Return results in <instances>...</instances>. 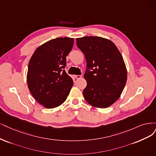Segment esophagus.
<instances>
[{"label": "esophagus", "instance_id": "obj_1", "mask_svg": "<svg viewBox=\"0 0 156 156\" xmlns=\"http://www.w3.org/2000/svg\"><path fill=\"white\" fill-rule=\"evenodd\" d=\"M74 76L75 78H76V79H80L82 77V75H74Z\"/></svg>", "mask_w": 156, "mask_h": 156}]
</instances>
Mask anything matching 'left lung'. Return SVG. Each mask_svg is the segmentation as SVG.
<instances>
[{"instance_id":"1","label":"left lung","mask_w":156,"mask_h":156,"mask_svg":"<svg viewBox=\"0 0 156 156\" xmlns=\"http://www.w3.org/2000/svg\"><path fill=\"white\" fill-rule=\"evenodd\" d=\"M76 45L85 55L87 67L93 70L84 73L85 100L96 108L110 107L119 99L127 80L122 54L111 40L100 37L78 38Z\"/></svg>"}]
</instances>
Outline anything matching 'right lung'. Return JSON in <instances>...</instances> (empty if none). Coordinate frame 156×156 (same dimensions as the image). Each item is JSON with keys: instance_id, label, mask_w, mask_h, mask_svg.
Instances as JSON below:
<instances>
[{"instance_id": "obj_1", "label": "right lung", "mask_w": 156, "mask_h": 156, "mask_svg": "<svg viewBox=\"0 0 156 156\" xmlns=\"http://www.w3.org/2000/svg\"><path fill=\"white\" fill-rule=\"evenodd\" d=\"M74 44L73 38H56L40 45L28 65L27 87L32 96L47 108L60 106L73 85L66 73V56Z\"/></svg>"}]
</instances>
